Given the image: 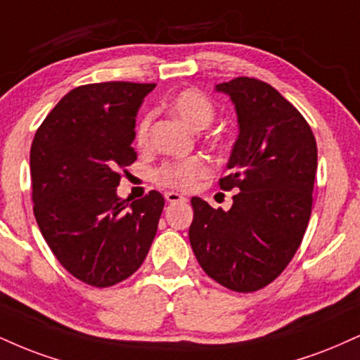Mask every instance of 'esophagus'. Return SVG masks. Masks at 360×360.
Returning <instances> with one entry per match:
<instances>
[{
	"label": "esophagus",
	"mask_w": 360,
	"mask_h": 360,
	"mask_svg": "<svg viewBox=\"0 0 360 360\" xmlns=\"http://www.w3.org/2000/svg\"><path fill=\"white\" fill-rule=\"evenodd\" d=\"M164 196H166L167 202H184V201H188V199H186L183 194L174 193V191H167L166 194H164Z\"/></svg>",
	"instance_id": "esophagus-1"
}]
</instances>
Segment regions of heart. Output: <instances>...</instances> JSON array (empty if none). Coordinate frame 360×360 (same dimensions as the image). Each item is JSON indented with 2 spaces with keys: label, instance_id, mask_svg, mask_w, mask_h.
I'll return each instance as SVG.
<instances>
[{
  "label": "heart",
  "instance_id": "heart-1",
  "mask_svg": "<svg viewBox=\"0 0 360 360\" xmlns=\"http://www.w3.org/2000/svg\"><path fill=\"white\" fill-rule=\"evenodd\" d=\"M167 107L172 114L179 117L188 127L194 131H201L214 120L216 109L214 103L205 92L198 89H184L169 98ZM150 124H153V114L147 112L139 119L136 125V144L144 147L149 142ZM210 174V162L201 155L181 159L162 164L155 171V181L159 184L174 189H191L196 181Z\"/></svg>",
  "mask_w": 360,
  "mask_h": 360
}]
</instances>
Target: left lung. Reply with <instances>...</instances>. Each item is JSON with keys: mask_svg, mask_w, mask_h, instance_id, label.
Wrapping results in <instances>:
<instances>
[{"mask_svg": "<svg viewBox=\"0 0 360 360\" xmlns=\"http://www.w3.org/2000/svg\"><path fill=\"white\" fill-rule=\"evenodd\" d=\"M235 103L240 134L229 155L236 189L229 211L193 198L189 241L199 265L219 285L257 292L287 268L311 213L317 144L304 115L265 82L238 77L216 85Z\"/></svg>", "mask_w": 360, "mask_h": 360, "instance_id": "left-lung-1", "label": "left lung"}]
</instances>
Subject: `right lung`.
Returning a JSON list of instances; mask_svg holds the SVG:
<instances>
[{
  "label": "right lung",
  "mask_w": 360,
  "mask_h": 360,
  "mask_svg": "<svg viewBox=\"0 0 360 360\" xmlns=\"http://www.w3.org/2000/svg\"><path fill=\"white\" fill-rule=\"evenodd\" d=\"M154 86H77L34 134L30 171L38 228L65 270L92 287H112L137 271L158 231L161 193L131 205L117 196L120 174L137 159V110Z\"/></svg>",
  "instance_id": "right-lung-1"
}]
</instances>
